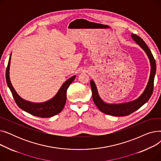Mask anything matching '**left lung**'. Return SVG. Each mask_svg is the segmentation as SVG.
I'll return each mask as SVG.
<instances>
[{
  "instance_id": "1",
  "label": "left lung",
  "mask_w": 161,
  "mask_h": 161,
  "mask_svg": "<svg viewBox=\"0 0 161 161\" xmlns=\"http://www.w3.org/2000/svg\"><path fill=\"white\" fill-rule=\"evenodd\" d=\"M131 36L136 41V43L140 45V46L147 53L151 63V73L147 86L143 92L142 95L136 100H135L132 102L123 103L119 104H109L104 103L98 94V91L97 87L95 86V82L91 80V87L92 89V97L93 102L97 108L100 109V112H102L106 114L114 115V116H126L129 115L130 114L133 113L138 109H139L142 106H143L146 103H147L149 98L151 97L153 91L154 86V78L156 73V62L152 54L151 50L140 36L134 34H131Z\"/></svg>"
}]
</instances>
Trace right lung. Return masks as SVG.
<instances>
[{
    "label": "right lung",
    "mask_w": 161,
    "mask_h": 161,
    "mask_svg": "<svg viewBox=\"0 0 161 161\" xmlns=\"http://www.w3.org/2000/svg\"><path fill=\"white\" fill-rule=\"evenodd\" d=\"M10 59L11 57H10L6 68V80L7 85L12 92V96L17 105L25 112L32 115L42 118L50 117L60 113L63 110L66 101V91L72 82L74 80L75 75L72 76L63 84L60 89L53 98L42 103H31L21 98L17 93L12 85L9 76Z\"/></svg>",
    "instance_id": "add662e5"
}]
</instances>
